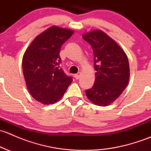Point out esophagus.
<instances>
[{
  "mask_svg": "<svg viewBox=\"0 0 151 151\" xmlns=\"http://www.w3.org/2000/svg\"><path fill=\"white\" fill-rule=\"evenodd\" d=\"M80 76H81V73L80 72H78L77 74H74V77H75L76 80H78V79L80 77Z\"/></svg>",
  "mask_w": 151,
  "mask_h": 151,
  "instance_id": "obj_1",
  "label": "esophagus"
}]
</instances>
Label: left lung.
<instances>
[{
  "label": "left lung",
  "mask_w": 151,
  "mask_h": 151,
  "mask_svg": "<svg viewBox=\"0 0 151 151\" xmlns=\"http://www.w3.org/2000/svg\"><path fill=\"white\" fill-rule=\"evenodd\" d=\"M83 38L92 47L96 71L93 86L85 93L95 104L106 106L115 101L127 86L128 58L121 47L101 30L87 33Z\"/></svg>",
  "instance_id": "8db88e82"
}]
</instances>
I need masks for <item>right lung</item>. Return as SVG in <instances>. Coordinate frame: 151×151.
<instances>
[{"label": "right lung", "mask_w": 151, "mask_h": 151, "mask_svg": "<svg viewBox=\"0 0 151 151\" xmlns=\"http://www.w3.org/2000/svg\"><path fill=\"white\" fill-rule=\"evenodd\" d=\"M74 31L52 26L36 36L22 58V70L32 96L44 104L58 101L72 83L60 67V47Z\"/></svg>", "instance_id": "add662e5"}]
</instances>
